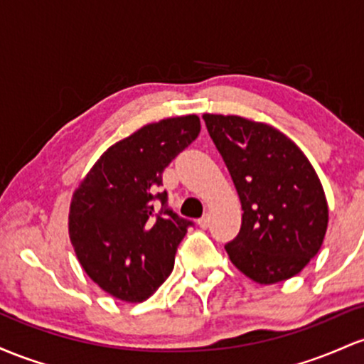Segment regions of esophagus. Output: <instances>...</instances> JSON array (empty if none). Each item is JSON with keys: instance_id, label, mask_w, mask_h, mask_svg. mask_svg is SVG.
<instances>
[{"instance_id": "esophagus-1", "label": "esophagus", "mask_w": 364, "mask_h": 364, "mask_svg": "<svg viewBox=\"0 0 364 364\" xmlns=\"http://www.w3.org/2000/svg\"><path fill=\"white\" fill-rule=\"evenodd\" d=\"M199 227H201V228H208V227H210V215H203L201 216V218H199Z\"/></svg>"}]
</instances>
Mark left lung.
Segmentation results:
<instances>
[{"label":"left lung","mask_w":364,"mask_h":364,"mask_svg":"<svg viewBox=\"0 0 364 364\" xmlns=\"http://www.w3.org/2000/svg\"><path fill=\"white\" fill-rule=\"evenodd\" d=\"M242 204L225 244L230 261L259 284L297 275L320 251L328 206L304 153L280 130L234 115H203Z\"/></svg>","instance_id":"left-lung-1"}]
</instances>
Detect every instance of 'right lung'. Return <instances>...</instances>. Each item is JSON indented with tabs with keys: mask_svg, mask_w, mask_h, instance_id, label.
I'll return each mask as SVG.
<instances>
[{
	"mask_svg": "<svg viewBox=\"0 0 364 364\" xmlns=\"http://www.w3.org/2000/svg\"><path fill=\"white\" fill-rule=\"evenodd\" d=\"M199 132L196 115L144 125L106 149L73 194L68 232L77 258L117 299H148L173 270L194 223L168 206L161 175Z\"/></svg>",
	"mask_w": 364,
	"mask_h": 364,
	"instance_id": "1",
	"label": "right lung"
}]
</instances>
